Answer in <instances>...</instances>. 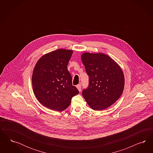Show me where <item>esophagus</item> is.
I'll list each match as a JSON object with an SVG mask.
<instances>
[{
    "instance_id": "1",
    "label": "esophagus",
    "mask_w": 153,
    "mask_h": 153,
    "mask_svg": "<svg viewBox=\"0 0 153 153\" xmlns=\"http://www.w3.org/2000/svg\"><path fill=\"white\" fill-rule=\"evenodd\" d=\"M76 87H77V88H78L79 91L80 92V91H81V83H79V85H77Z\"/></svg>"
}]
</instances>
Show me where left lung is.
<instances>
[{"instance_id":"obj_1","label":"left lung","mask_w":153,"mask_h":153,"mask_svg":"<svg viewBox=\"0 0 153 153\" xmlns=\"http://www.w3.org/2000/svg\"><path fill=\"white\" fill-rule=\"evenodd\" d=\"M81 59L89 77L88 87L82 93L84 99L94 110L101 111L111 106L124 89L125 77L120 67L102 53H85Z\"/></svg>"}]
</instances>
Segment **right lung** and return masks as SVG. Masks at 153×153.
<instances>
[{
	"label": "right lung",
	"mask_w": 153,
	"mask_h": 153,
	"mask_svg": "<svg viewBox=\"0 0 153 153\" xmlns=\"http://www.w3.org/2000/svg\"><path fill=\"white\" fill-rule=\"evenodd\" d=\"M73 51L58 49L42 56L33 71L35 95L44 106L61 111L70 105L71 99L79 93L72 85L67 65Z\"/></svg>",
	"instance_id": "1"
}]
</instances>
